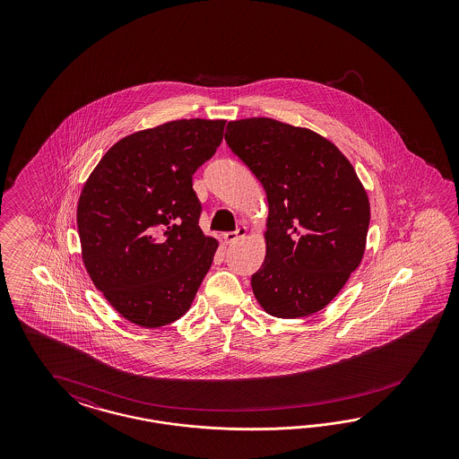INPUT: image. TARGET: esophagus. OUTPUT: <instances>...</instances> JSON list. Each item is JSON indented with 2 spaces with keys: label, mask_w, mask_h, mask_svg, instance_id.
<instances>
[{
  "label": "esophagus",
  "mask_w": 459,
  "mask_h": 459,
  "mask_svg": "<svg viewBox=\"0 0 459 459\" xmlns=\"http://www.w3.org/2000/svg\"><path fill=\"white\" fill-rule=\"evenodd\" d=\"M246 234H247V229H246V227H237L236 230H232V232H225L223 238H225L227 242H237L238 238L246 237Z\"/></svg>",
  "instance_id": "obj_1"
}]
</instances>
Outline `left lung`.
<instances>
[{
	"label": "left lung",
	"instance_id": "obj_1",
	"mask_svg": "<svg viewBox=\"0 0 459 459\" xmlns=\"http://www.w3.org/2000/svg\"><path fill=\"white\" fill-rule=\"evenodd\" d=\"M225 141L269 204L265 259L250 279L255 299L278 318L320 311L365 250L370 205L355 169L328 139L269 117L230 121Z\"/></svg>",
	"mask_w": 459,
	"mask_h": 459
}]
</instances>
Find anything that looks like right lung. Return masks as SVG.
Masks as SVG:
<instances>
[{
  "label": "right lung",
  "mask_w": 459,
  "mask_h": 459,
  "mask_svg": "<svg viewBox=\"0 0 459 459\" xmlns=\"http://www.w3.org/2000/svg\"><path fill=\"white\" fill-rule=\"evenodd\" d=\"M223 119H180L117 141L83 185V265L126 320L160 328L181 318L219 242L198 219L194 173L221 146Z\"/></svg>",
  "instance_id": "add662e5"
}]
</instances>
